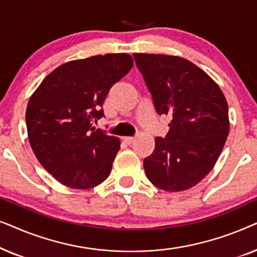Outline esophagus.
I'll list each match as a JSON object with an SVG mask.
<instances>
[{"label": "esophagus", "instance_id": "esophagus-1", "mask_svg": "<svg viewBox=\"0 0 257 257\" xmlns=\"http://www.w3.org/2000/svg\"><path fill=\"white\" fill-rule=\"evenodd\" d=\"M122 140H124V143L127 144V145H131V144L135 142V138H133V137H122Z\"/></svg>", "mask_w": 257, "mask_h": 257}]
</instances>
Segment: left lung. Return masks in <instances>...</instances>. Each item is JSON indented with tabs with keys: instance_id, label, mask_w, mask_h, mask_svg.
<instances>
[{
	"instance_id": "obj_1",
	"label": "left lung",
	"mask_w": 257,
	"mask_h": 257,
	"mask_svg": "<svg viewBox=\"0 0 257 257\" xmlns=\"http://www.w3.org/2000/svg\"><path fill=\"white\" fill-rule=\"evenodd\" d=\"M158 114L172 120L165 138L144 159L158 188L180 192L212 171L229 133L228 104L217 84L199 66L178 56L133 54Z\"/></svg>"
}]
</instances>
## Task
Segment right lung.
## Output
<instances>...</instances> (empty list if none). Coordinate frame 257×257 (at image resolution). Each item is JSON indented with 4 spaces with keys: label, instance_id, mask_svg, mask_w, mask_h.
<instances>
[{
    "label": "right lung",
    "instance_id": "add662e5",
    "mask_svg": "<svg viewBox=\"0 0 257 257\" xmlns=\"http://www.w3.org/2000/svg\"><path fill=\"white\" fill-rule=\"evenodd\" d=\"M133 66L128 54L98 55L55 69L30 97L29 142L42 166L61 184L89 189L110 175L120 140L92 127L108 91Z\"/></svg>",
    "mask_w": 257,
    "mask_h": 257
}]
</instances>
